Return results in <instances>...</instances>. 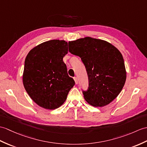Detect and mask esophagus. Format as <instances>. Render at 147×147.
<instances>
[{"label":"esophagus","instance_id":"esophagus-1","mask_svg":"<svg viewBox=\"0 0 147 147\" xmlns=\"http://www.w3.org/2000/svg\"><path fill=\"white\" fill-rule=\"evenodd\" d=\"M74 81H75V83H76V84H78V78H77V77H74Z\"/></svg>","mask_w":147,"mask_h":147}]
</instances>
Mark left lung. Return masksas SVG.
<instances>
[{
    "mask_svg": "<svg viewBox=\"0 0 147 147\" xmlns=\"http://www.w3.org/2000/svg\"><path fill=\"white\" fill-rule=\"evenodd\" d=\"M69 51L79 56L86 68L88 88L84 98L93 107H104L114 100L125 83L123 57L120 51L105 40L86 37L68 42Z\"/></svg>",
    "mask_w": 147,
    "mask_h": 147,
    "instance_id": "1",
    "label": "left lung"
}]
</instances>
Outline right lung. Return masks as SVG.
Instances as JSON below:
<instances>
[{"mask_svg":"<svg viewBox=\"0 0 147 147\" xmlns=\"http://www.w3.org/2000/svg\"><path fill=\"white\" fill-rule=\"evenodd\" d=\"M67 51L65 40H51L35 47L26 56L24 86L32 100L44 108H59L75 84L63 61Z\"/></svg>","mask_w":147,"mask_h":147,"instance_id":"1","label":"right lung"}]
</instances>
